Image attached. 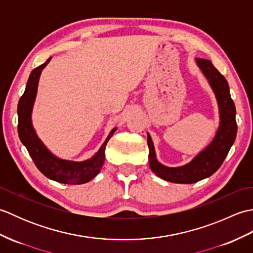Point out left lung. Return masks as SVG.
Listing matches in <instances>:
<instances>
[{"instance_id": "1", "label": "left lung", "mask_w": 253, "mask_h": 253, "mask_svg": "<svg viewBox=\"0 0 253 253\" xmlns=\"http://www.w3.org/2000/svg\"><path fill=\"white\" fill-rule=\"evenodd\" d=\"M196 63L211 85L218 105L219 126L211 143L189 163L169 168L158 161L151 136L148 132L150 169L160 178L176 184H193L213 175L224 162L237 135L236 109L227 80L213 66L211 61L196 58Z\"/></svg>"}]
</instances>
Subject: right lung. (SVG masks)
Instances as JSON below:
<instances>
[{
  "label": "right lung",
  "instance_id": "1",
  "mask_svg": "<svg viewBox=\"0 0 253 253\" xmlns=\"http://www.w3.org/2000/svg\"><path fill=\"white\" fill-rule=\"evenodd\" d=\"M51 58L52 57L47 58L45 63L31 72L28 82H27L25 92L19 99L17 106L18 136L20 141L28 150L38 169L47 178L68 185L85 184L100 173L105 160L106 143L115 132L116 128H113L99 151L92 158L82 161V162L57 158L44 146V143L40 140L34 126H32L31 114L37 96L40 75L43 68L49 64Z\"/></svg>",
  "mask_w": 253,
  "mask_h": 253
}]
</instances>
